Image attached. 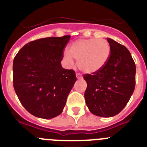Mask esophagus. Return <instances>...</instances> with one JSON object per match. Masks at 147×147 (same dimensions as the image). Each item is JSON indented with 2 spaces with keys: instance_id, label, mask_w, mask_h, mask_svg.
Here are the masks:
<instances>
[{
  "instance_id": "obj_1",
  "label": "esophagus",
  "mask_w": 147,
  "mask_h": 147,
  "mask_svg": "<svg viewBox=\"0 0 147 147\" xmlns=\"http://www.w3.org/2000/svg\"><path fill=\"white\" fill-rule=\"evenodd\" d=\"M76 76L77 79H82V74L80 73H76Z\"/></svg>"
}]
</instances>
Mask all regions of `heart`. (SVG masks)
Masks as SVG:
<instances>
[{"instance_id":"obj_1","label":"heart","mask_w":147,"mask_h":147,"mask_svg":"<svg viewBox=\"0 0 147 147\" xmlns=\"http://www.w3.org/2000/svg\"><path fill=\"white\" fill-rule=\"evenodd\" d=\"M111 49L105 39H80L74 41L69 48V53L65 51L63 57L70 66L74 59L77 61L80 70L85 73H95L106 65L110 56Z\"/></svg>"}]
</instances>
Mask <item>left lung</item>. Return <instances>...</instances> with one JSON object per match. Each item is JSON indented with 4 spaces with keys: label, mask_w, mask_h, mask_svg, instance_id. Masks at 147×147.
<instances>
[{
    "label": "left lung",
    "mask_w": 147,
    "mask_h": 147,
    "mask_svg": "<svg viewBox=\"0 0 147 147\" xmlns=\"http://www.w3.org/2000/svg\"><path fill=\"white\" fill-rule=\"evenodd\" d=\"M111 52L102 69L83 77L87 82L85 102L93 114L112 117L124 108L136 86V64L129 50L107 38Z\"/></svg>",
    "instance_id": "obj_1"
}]
</instances>
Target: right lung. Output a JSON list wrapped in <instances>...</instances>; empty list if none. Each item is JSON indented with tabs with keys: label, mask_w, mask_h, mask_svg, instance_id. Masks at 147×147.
<instances>
[{
	"label": "right lung",
	"mask_w": 147,
	"mask_h": 147,
	"mask_svg": "<svg viewBox=\"0 0 147 147\" xmlns=\"http://www.w3.org/2000/svg\"><path fill=\"white\" fill-rule=\"evenodd\" d=\"M70 38L65 35L33 40L14 58V89L24 108L36 117L59 115L76 81L75 71L61 65Z\"/></svg>",
	"instance_id": "right-lung-1"
}]
</instances>
